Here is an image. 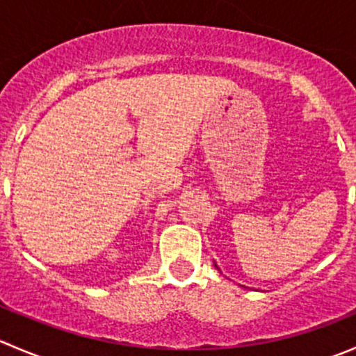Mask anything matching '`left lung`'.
Returning <instances> with one entry per match:
<instances>
[{"mask_svg": "<svg viewBox=\"0 0 356 356\" xmlns=\"http://www.w3.org/2000/svg\"><path fill=\"white\" fill-rule=\"evenodd\" d=\"M215 267H217V265H215Z\"/></svg>", "mask_w": 356, "mask_h": 356, "instance_id": "obj_1", "label": "left lung"}]
</instances>
